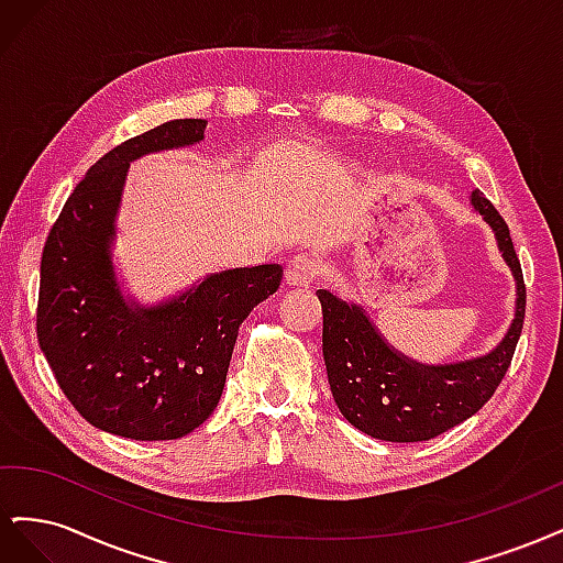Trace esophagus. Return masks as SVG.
<instances>
[{
	"label": "esophagus",
	"mask_w": 563,
	"mask_h": 563,
	"mask_svg": "<svg viewBox=\"0 0 563 563\" xmlns=\"http://www.w3.org/2000/svg\"><path fill=\"white\" fill-rule=\"evenodd\" d=\"M319 275V263L308 253H298L286 265V284L288 286H308Z\"/></svg>",
	"instance_id": "esophagus-1"
}]
</instances>
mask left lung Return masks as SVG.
Instances as JSON below:
<instances>
[{"label":"left lung","mask_w":563,"mask_h":563,"mask_svg":"<svg viewBox=\"0 0 563 563\" xmlns=\"http://www.w3.org/2000/svg\"><path fill=\"white\" fill-rule=\"evenodd\" d=\"M472 207L498 236L503 258L517 279V312L503 343L486 356L449 366H422L397 354L356 305L319 288L323 362L340 413L356 430L383 441H428L472 418L493 397L512 364L526 314L521 263L498 209L472 192Z\"/></svg>","instance_id":"obj_1"}]
</instances>
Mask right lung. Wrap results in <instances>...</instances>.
<instances>
[{
  "mask_svg": "<svg viewBox=\"0 0 563 563\" xmlns=\"http://www.w3.org/2000/svg\"><path fill=\"white\" fill-rule=\"evenodd\" d=\"M203 119H174L100 157L67 197L42 251L37 340L65 397L93 428L178 439L223 395L240 323L279 288V265L220 272L157 308H131L110 244L129 162L192 145Z\"/></svg>",
  "mask_w": 563,
  "mask_h": 563,
  "instance_id": "right-lung-1",
  "label": "right lung"
}]
</instances>
